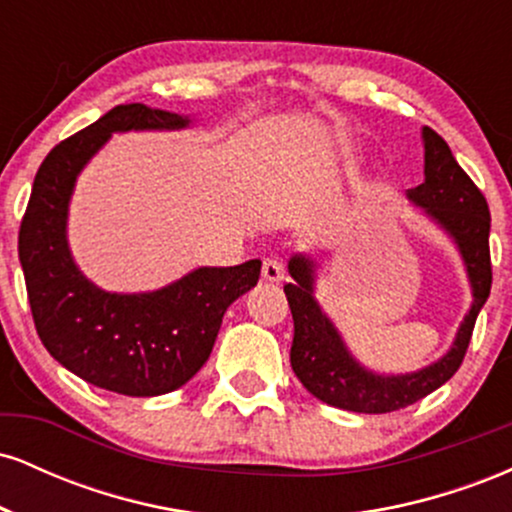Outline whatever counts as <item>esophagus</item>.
<instances>
[{"label": "esophagus", "mask_w": 512, "mask_h": 512, "mask_svg": "<svg viewBox=\"0 0 512 512\" xmlns=\"http://www.w3.org/2000/svg\"><path fill=\"white\" fill-rule=\"evenodd\" d=\"M262 276L269 281V284H279L284 281V262L279 257H267L262 262Z\"/></svg>", "instance_id": "34e87169"}]
</instances>
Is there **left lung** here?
Segmentation results:
<instances>
[{
    "mask_svg": "<svg viewBox=\"0 0 512 512\" xmlns=\"http://www.w3.org/2000/svg\"><path fill=\"white\" fill-rule=\"evenodd\" d=\"M421 137L426 178L419 187L407 190V197L455 240L472 284V308L464 315L450 351L436 363L416 373L378 375L351 356L342 334L317 305L315 262L305 255H293L289 262L293 281L284 286L293 315L291 368L305 390L330 407L356 414H387L419 402L448 383L462 366L474 322L491 293V214L486 197L460 168L438 132L424 127Z\"/></svg>",
    "mask_w": 512,
    "mask_h": 512,
    "instance_id": "1",
    "label": "left lung"
}]
</instances>
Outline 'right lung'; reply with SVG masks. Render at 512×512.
Returning a JSON list of instances; mask_svg holds the SVG:
<instances>
[{
    "mask_svg": "<svg viewBox=\"0 0 512 512\" xmlns=\"http://www.w3.org/2000/svg\"><path fill=\"white\" fill-rule=\"evenodd\" d=\"M190 120L144 103L117 105L64 139L33 180L19 260L40 342L86 383L127 397L178 390L207 363L228 305L260 279V260L199 267L149 293H110L79 272L67 243L76 175L113 132L182 129Z\"/></svg>",
    "mask_w": 512,
    "mask_h": 512,
    "instance_id": "obj_1",
    "label": "right lung"
}]
</instances>
